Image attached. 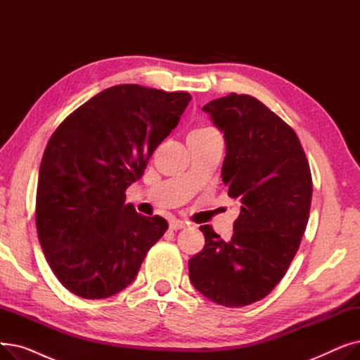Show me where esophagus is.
I'll use <instances>...</instances> for the list:
<instances>
[{
	"label": "esophagus",
	"mask_w": 360,
	"mask_h": 360,
	"mask_svg": "<svg viewBox=\"0 0 360 360\" xmlns=\"http://www.w3.org/2000/svg\"><path fill=\"white\" fill-rule=\"evenodd\" d=\"M185 226H186V223L182 221V220H172L169 223L170 231H179V229H184Z\"/></svg>",
	"instance_id": "1"
}]
</instances>
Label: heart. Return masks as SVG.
Listing matches in <instances>:
<instances>
[{
	"label": "heart",
	"mask_w": 360,
	"mask_h": 360,
	"mask_svg": "<svg viewBox=\"0 0 360 360\" xmlns=\"http://www.w3.org/2000/svg\"><path fill=\"white\" fill-rule=\"evenodd\" d=\"M213 134H217L216 129H213L212 127H201V128H197L194 129L190 136H188V139H198V137H205V136H213Z\"/></svg>",
	"instance_id": "b5f03b06"
}]
</instances>
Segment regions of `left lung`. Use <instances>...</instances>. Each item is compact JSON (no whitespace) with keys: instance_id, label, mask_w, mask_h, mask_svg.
<instances>
[{"instance_id":"1","label":"left lung","mask_w":360,"mask_h":360,"mask_svg":"<svg viewBox=\"0 0 360 360\" xmlns=\"http://www.w3.org/2000/svg\"><path fill=\"white\" fill-rule=\"evenodd\" d=\"M202 110L224 134L221 178L240 213L229 240L200 226L205 245L188 270L207 299L240 308L266 297L295 258L309 217L311 169L292 127L250 94L231 93Z\"/></svg>"}]
</instances>
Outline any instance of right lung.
I'll return each mask as SVG.
<instances>
[{"mask_svg": "<svg viewBox=\"0 0 360 360\" xmlns=\"http://www.w3.org/2000/svg\"><path fill=\"white\" fill-rule=\"evenodd\" d=\"M191 101L139 84L105 89L58 125L42 158L36 229L51 270L71 293L105 299L136 278L167 221L125 204L150 156Z\"/></svg>", "mask_w": 360, "mask_h": 360, "instance_id": "1", "label": "right lung"}]
</instances>
